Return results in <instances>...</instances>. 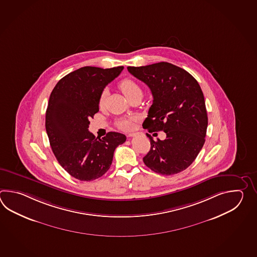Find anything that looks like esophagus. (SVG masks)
Instances as JSON below:
<instances>
[{
  "label": "esophagus",
  "instance_id": "34e87169",
  "mask_svg": "<svg viewBox=\"0 0 257 257\" xmlns=\"http://www.w3.org/2000/svg\"><path fill=\"white\" fill-rule=\"evenodd\" d=\"M127 136L131 137H131L136 136V133H130Z\"/></svg>",
  "mask_w": 257,
  "mask_h": 257
}]
</instances>
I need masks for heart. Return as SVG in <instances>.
<instances>
[{"instance_id":"heart-1","label":"heart","mask_w":257,"mask_h":257,"mask_svg":"<svg viewBox=\"0 0 257 257\" xmlns=\"http://www.w3.org/2000/svg\"><path fill=\"white\" fill-rule=\"evenodd\" d=\"M118 87L128 100L138 95L142 96V89L141 85L135 80L131 78H126L122 80L118 84ZM105 98H106V91L104 90L99 96L98 104L100 107L104 106ZM117 126L123 131H130L134 126V120L132 118H123L117 122Z\"/></svg>"}]
</instances>
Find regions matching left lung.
I'll list each match as a JSON object with an SVG mask.
<instances>
[{"label": "left lung", "mask_w": 257, "mask_h": 257, "mask_svg": "<svg viewBox=\"0 0 257 257\" xmlns=\"http://www.w3.org/2000/svg\"><path fill=\"white\" fill-rule=\"evenodd\" d=\"M127 71L146 83L153 101L142 126L149 132L164 131V141L151 142V150L143 158L150 169L164 175L178 174L197 158L205 143L208 115L202 90L189 72L168 62Z\"/></svg>", "instance_id": "1"}]
</instances>
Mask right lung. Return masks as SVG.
<instances>
[{"mask_svg":"<svg viewBox=\"0 0 257 257\" xmlns=\"http://www.w3.org/2000/svg\"><path fill=\"white\" fill-rule=\"evenodd\" d=\"M123 69L82 67L60 79L50 93L46 111L50 147L62 168L78 180L104 175L115 148L126 142V136L118 132L99 139L88 131L89 119L99 111L100 94Z\"/></svg>","mask_w":257,"mask_h":257,"instance_id":"right-lung-1","label":"right lung"}]
</instances>
